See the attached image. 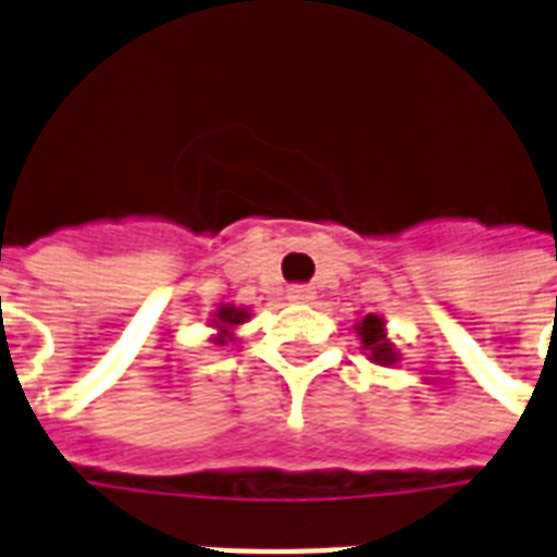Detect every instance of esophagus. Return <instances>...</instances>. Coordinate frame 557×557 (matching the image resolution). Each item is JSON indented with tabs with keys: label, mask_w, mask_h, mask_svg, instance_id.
Masks as SVG:
<instances>
[{
	"label": "esophagus",
	"mask_w": 557,
	"mask_h": 557,
	"mask_svg": "<svg viewBox=\"0 0 557 557\" xmlns=\"http://www.w3.org/2000/svg\"><path fill=\"white\" fill-rule=\"evenodd\" d=\"M287 298L289 301H296V305H310L312 298H315V293H312V287H307V284H293V287L287 289Z\"/></svg>",
	"instance_id": "34e87169"
}]
</instances>
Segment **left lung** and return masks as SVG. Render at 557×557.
Instances as JSON below:
<instances>
[{
  "label": "left lung",
  "instance_id": "8db88e82",
  "mask_svg": "<svg viewBox=\"0 0 557 557\" xmlns=\"http://www.w3.org/2000/svg\"><path fill=\"white\" fill-rule=\"evenodd\" d=\"M358 338L364 344V350H370V358L375 364L389 367L398 361V352H395L393 342L387 338V330H384V321L375 315V312H367L364 319L356 324Z\"/></svg>",
  "mask_w": 557,
  "mask_h": 557
}]
</instances>
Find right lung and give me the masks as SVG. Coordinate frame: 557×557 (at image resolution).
I'll use <instances>...</instances> for the list:
<instances>
[{
  "label": "right lung",
  "instance_id": "obj_1",
  "mask_svg": "<svg viewBox=\"0 0 557 557\" xmlns=\"http://www.w3.org/2000/svg\"><path fill=\"white\" fill-rule=\"evenodd\" d=\"M250 319V312L245 310V307H222V310L215 312V327H219V338H215V344H224L230 342V330L238 327L242 321Z\"/></svg>",
  "mask_w": 557,
  "mask_h": 557
}]
</instances>
